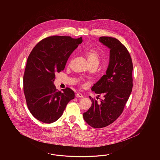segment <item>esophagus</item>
<instances>
[{
  "instance_id": "34e87169",
  "label": "esophagus",
  "mask_w": 160,
  "mask_h": 160,
  "mask_svg": "<svg viewBox=\"0 0 160 160\" xmlns=\"http://www.w3.org/2000/svg\"><path fill=\"white\" fill-rule=\"evenodd\" d=\"M76 97H77V98H83V94L81 93V92H78V93H77L76 94Z\"/></svg>"
}]
</instances>
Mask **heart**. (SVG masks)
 <instances>
[{"label": "heart", "mask_w": 160, "mask_h": 160, "mask_svg": "<svg viewBox=\"0 0 160 160\" xmlns=\"http://www.w3.org/2000/svg\"><path fill=\"white\" fill-rule=\"evenodd\" d=\"M86 56L88 60L89 65H92V64L98 65L99 58L97 52L95 50H90L86 52Z\"/></svg>", "instance_id": "1"}]
</instances>
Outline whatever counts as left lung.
<instances>
[{
    "label": "left lung",
    "mask_w": 160,
    "mask_h": 160,
    "mask_svg": "<svg viewBox=\"0 0 160 160\" xmlns=\"http://www.w3.org/2000/svg\"><path fill=\"white\" fill-rule=\"evenodd\" d=\"M99 41L110 49L105 75L96 82L92 90L102 94L98 102L91 96V107L83 113V119L94 128H102L115 121L122 112L133 88V63L126 47L116 38L101 37Z\"/></svg>",
    "instance_id": "obj_1"
}]
</instances>
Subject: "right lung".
Wrapping results in <instances>:
<instances>
[{
  "label": "right lung",
  "mask_w": 160,
  "mask_h": 160,
  "mask_svg": "<svg viewBox=\"0 0 160 160\" xmlns=\"http://www.w3.org/2000/svg\"><path fill=\"white\" fill-rule=\"evenodd\" d=\"M82 38L52 36L40 41L27 59L23 76L27 105L34 117L51 123L61 117L67 104L75 97L71 88L58 91L55 72L64 70L72 52L82 42Z\"/></svg>",
  "instance_id": "obj_1"
}]
</instances>
